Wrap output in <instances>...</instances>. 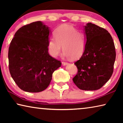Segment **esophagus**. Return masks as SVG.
Wrapping results in <instances>:
<instances>
[{
    "label": "esophagus",
    "mask_w": 123,
    "mask_h": 123,
    "mask_svg": "<svg viewBox=\"0 0 123 123\" xmlns=\"http://www.w3.org/2000/svg\"><path fill=\"white\" fill-rule=\"evenodd\" d=\"M68 64V62H62V64L63 66H66V65H67Z\"/></svg>",
    "instance_id": "obj_1"
}]
</instances>
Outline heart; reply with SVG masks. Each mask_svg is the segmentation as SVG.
Listing matches in <instances>:
<instances>
[{
	"label": "heart",
	"mask_w": 123,
	"mask_h": 123,
	"mask_svg": "<svg viewBox=\"0 0 123 123\" xmlns=\"http://www.w3.org/2000/svg\"><path fill=\"white\" fill-rule=\"evenodd\" d=\"M53 37L48 42V49L51 56L56 57L61 53L63 56L76 59L83 55L87 44L86 36L84 32L79 31L69 24H62L54 32Z\"/></svg>",
	"instance_id": "obj_1"
}]
</instances>
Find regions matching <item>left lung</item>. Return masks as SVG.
<instances>
[{"label": "left lung", "mask_w": 123, "mask_h": 123, "mask_svg": "<svg viewBox=\"0 0 123 123\" xmlns=\"http://www.w3.org/2000/svg\"><path fill=\"white\" fill-rule=\"evenodd\" d=\"M84 30L86 47L82 56L74 63L78 71L73 81L80 89L95 91L103 87L113 74L115 47L106 29L88 23Z\"/></svg>", "instance_id": "left-lung-1"}]
</instances>
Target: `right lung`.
Segmentation results:
<instances>
[{"label": "right lung", "instance_id": "1", "mask_svg": "<svg viewBox=\"0 0 123 123\" xmlns=\"http://www.w3.org/2000/svg\"><path fill=\"white\" fill-rule=\"evenodd\" d=\"M50 29L41 21L22 26L10 43L8 57L9 70L22 90L40 92L46 89L55 70L61 66L50 56L48 42Z\"/></svg>", "mask_w": 123, "mask_h": 123}]
</instances>
